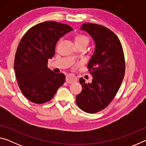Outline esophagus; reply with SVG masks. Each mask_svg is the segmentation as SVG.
Wrapping results in <instances>:
<instances>
[{
  "instance_id": "obj_1",
  "label": "esophagus",
  "mask_w": 146,
  "mask_h": 146,
  "mask_svg": "<svg viewBox=\"0 0 146 146\" xmlns=\"http://www.w3.org/2000/svg\"><path fill=\"white\" fill-rule=\"evenodd\" d=\"M78 79L76 78V76H75L74 75H72V74H69L66 77V82H68V84H71L73 82H77Z\"/></svg>"
}]
</instances>
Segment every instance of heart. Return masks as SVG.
<instances>
[{"label":"heart","instance_id":"obj_1","mask_svg":"<svg viewBox=\"0 0 146 146\" xmlns=\"http://www.w3.org/2000/svg\"><path fill=\"white\" fill-rule=\"evenodd\" d=\"M74 42L76 46H84L86 47L90 43V39L84 35L77 34L74 36Z\"/></svg>","mask_w":146,"mask_h":146}]
</instances>
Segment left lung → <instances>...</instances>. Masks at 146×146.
Instances as JSON below:
<instances>
[{"mask_svg": "<svg viewBox=\"0 0 146 146\" xmlns=\"http://www.w3.org/2000/svg\"><path fill=\"white\" fill-rule=\"evenodd\" d=\"M81 29L93 38L95 50L88 65L92 82L80 78L82 90L76 102L84 111L95 113L107 107L119 90L125 75L124 54L119 38L106 27L84 23Z\"/></svg>", "mask_w": 146, "mask_h": 146, "instance_id": "left-lung-1", "label": "left lung"}]
</instances>
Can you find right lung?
Returning a JSON list of instances; mask_svg holds the SVG:
<instances>
[{
	"instance_id": "obj_1",
	"label": "right lung",
	"mask_w": 146,
	"mask_h": 146,
	"mask_svg": "<svg viewBox=\"0 0 146 146\" xmlns=\"http://www.w3.org/2000/svg\"><path fill=\"white\" fill-rule=\"evenodd\" d=\"M73 30L68 24L46 21L36 24L24 35L17 48L14 70L20 90L27 99L44 104L53 98L66 76L49 70L48 62L64 35Z\"/></svg>"
}]
</instances>
